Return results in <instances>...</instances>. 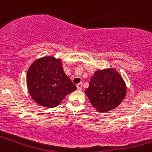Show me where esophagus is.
<instances>
[{"mask_svg":"<svg viewBox=\"0 0 152 152\" xmlns=\"http://www.w3.org/2000/svg\"><path fill=\"white\" fill-rule=\"evenodd\" d=\"M76 87H77V89L79 90V91H82V82L79 84H78V85H76Z\"/></svg>","mask_w":152,"mask_h":152,"instance_id":"obj_1","label":"esophagus"}]
</instances>
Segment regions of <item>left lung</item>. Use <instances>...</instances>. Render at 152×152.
<instances>
[{
  "label": "left lung",
  "mask_w": 152,
  "mask_h": 152,
  "mask_svg": "<svg viewBox=\"0 0 152 152\" xmlns=\"http://www.w3.org/2000/svg\"><path fill=\"white\" fill-rule=\"evenodd\" d=\"M85 93L97 111L105 113L121 104L126 96L127 87L121 75L109 67L94 73Z\"/></svg>",
  "instance_id": "obj_1"
}]
</instances>
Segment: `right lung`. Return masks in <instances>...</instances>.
Instances as JSON below:
<instances>
[{
	"label": "right lung",
	"instance_id": "obj_1",
	"mask_svg": "<svg viewBox=\"0 0 152 152\" xmlns=\"http://www.w3.org/2000/svg\"><path fill=\"white\" fill-rule=\"evenodd\" d=\"M28 91L32 99L40 105L54 107L76 89L64 73L61 58L44 56L34 61L26 74Z\"/></svg>",
	"mask_w": 152,
	"mask_h": 152
}]
</instances>
